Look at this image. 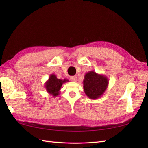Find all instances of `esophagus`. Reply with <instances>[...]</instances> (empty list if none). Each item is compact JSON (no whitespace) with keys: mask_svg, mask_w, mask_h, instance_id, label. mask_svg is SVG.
<instances>
[{"mask_svg":"<svg viewBox=\"0 0 148 148\" xmlns=\"http://www.w3.org/2000/svg\"><path fill=\"white\" fill-rule=\"evenodd\" d=\"M70 79L72 81H74V82H76L77 79V77L76 76H72V77H71Z\"/></svg>","mask_w":148,"mask_h":148,"instance_id":"1","label":"esophagus"}]
</instances>
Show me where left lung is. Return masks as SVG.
I'll return each instance as SVG.
<instances>
[{
    "instance_id": "obj_1",
    "label": "left lung",
    "mask_w": 148,
    "mask_h": 148,
    "mask_svg": "<svg viewBox=\"0 0 148 148\" xmlns=\"http://www.w3.org/2000/svg\"><path fill=\"white\" fill-rule=\"evenodd\" d=\"M84 93L90 99L95 100L101 97L108 88L109 79L105 75L97 74L95 71L86 73L83 80Z\"/></svg>"
}]
</instances>
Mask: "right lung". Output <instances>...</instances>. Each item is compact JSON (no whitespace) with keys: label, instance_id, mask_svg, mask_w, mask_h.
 Returning a JSON list of instances; mask_svg holds the SVG:
<instances>
[{"label":"right lung","instance_id":"add662e5","mask_svg":"<svg viewBox=\"0 0 148 148\" xmlns=\"http://www.w3.org/2000/svg\"><path fill=\"white\" fill-rule=\"evenodd\" d=\"M68 79H60L56 77V75L54 74H50L48 80L46 81L45 84V88L50 95H52L53 97H57L60 92V90L62 84L66 83L69 82Z\"/></svg>","mask_w":148,"mask_h":148}]
</instances>
